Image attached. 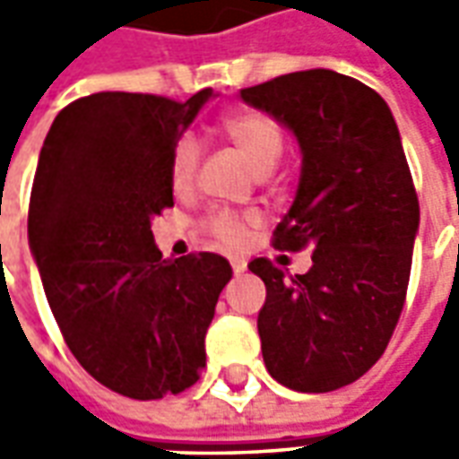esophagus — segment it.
<instances>
[{"mask_svg": "<svg viewBox=\"0 0 459 459\" xmlns=\"http://www.w3.org/2000/svg\"><path fill=\"white\" fill-rule=\"evenodd\" d=\"M230 268H233V273L236 275H240V273H246V260H230Z\"/></svg>", "mask_w": 459, "mask_h": 459, "instance_id": "esophagus-1", "label": "esophagus"}]
</instances>
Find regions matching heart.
Returning a JSON list of instances; mask_svg holds the SVG:
<instances>
[{
  "label": "heart",
  "instance_id": "1",
  "mask_svg": "<svg viewBox=\"0 0 459 459\" xmlns=\"http://www.w3.org/2000/svg\"><path fill=\"white\" fill-rule=\"evenodd\" d=\"M221 134L250 161V167L260 174L270 171L278 164L285 137L280 125L270 115L260 110H238L221 120ZM201 164V147L194 134H181L171 147L169 174L171 186L177 191H189L196 184ZM258 223L255 213H238V211L216 209L201 221V233L209 236L221 246L238 248L248 240V230Z\"/></svg>",
  "mask_w": 459,
  "mask_h": 459
}]
</instances>
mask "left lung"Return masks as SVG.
Masks as SVG:
<instances>
[{
	"label": "left lung",
	"instance_id": "obj_1",
	"mask_svg": "<svg viewBox=\"0 0 459 459\" xmlns=\"http://www.w3.org/2000/svg\"><path fill=\"white\" fill-rule=\"evenodd\" d=\"M240 98L298 137V196L273 246L312 248V268L295 278L250 260L268 290L263 361L292 391H337L381 359L403 312L420 206L401 134L374 88L325 68L278 75Z\"/></svg>",
	"mask_w": 459,
	"mask_h": 459
}]
</instances>
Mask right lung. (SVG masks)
Segmentation results:
<instances>
[{
  "instance_id": "right-lung-1",
  "label": "right lung",
  "mask_w": 459,
  "mask_h": 459,
  "mask_svg": "<svg viewBox=\"0 0 459 459\" xmlns=\"http://www.w3.org/2000/svg\"><path fill=\"white\" fill-rule=\"evenodd\" d=\"M211 88L186 103L93 93L56 115L39 154L29 246L56 325L95 381L134 401L177 395L233 275L216 253L161 258L152 221L174 206L169 160Z\"/></svg>"
}]
</instances>
